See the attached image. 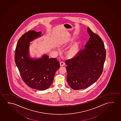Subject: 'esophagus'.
Returning a JSON list of instances; mask_svg holds the SVG:
<instances>
[{"mask_svg":"<svg viewBox=\"0 0 121 121\" xmlns=\"http://www.w3.org/2000/svg\"><path fill=\"white\" fill-rule=\"evenodd\" d=\"M60 65L61 66H63L64 65H65V62L63 61H61L60 62Z\"/></svg>","mask_w":121,"mask_h":121,"instance_id":"1","label":"esophagus"}]
</instances>
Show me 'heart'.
<instances>
[{"label":"heart","instance_id":"heart-1","mask_svg":"<svg viewBox=\"0 0 121 121\" xmlns=\"http://www.w3.org/2000/svg\"><path fill=\"white\" fill-rule=\"evenodd\" d=\"M78 49V47L76 46H74L71 49L70 52L71 53H74Z\"/></svg>","mask_w":121,"mask_h":121}]
</instances>
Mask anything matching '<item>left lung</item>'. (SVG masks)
Masks as SVG:
<instances>
[{
    "mask_svg": "<svg viewBox=\"0 0 121 121\" xmlns=\"http://www.w3.org/2000/svg\"><path fill=\"white\" fill-rule=\"evenodd\" d=\"M89 39L85 48L70 59L66 60L67 81L74 90L89 87L99 79L102 73L106 51L102 39L89 28Z\"/></svg>",
    "mask_w": 121,
    "mask_h": 121,
    "instance_id": "1",
    "label": "left lung"
}]
</instances>
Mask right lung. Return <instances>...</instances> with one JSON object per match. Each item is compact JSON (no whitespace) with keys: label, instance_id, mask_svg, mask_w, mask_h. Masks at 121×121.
Wrapping results in <instances>:
<instances>
[{"label":"right lung","instance_id":"obj_1","mask_svg":"<svg viewBox=\"0 0 121 121\" xmlns=\"http://www.w3.org/2000/svg\"><path fill=\"white\" fill-rule=\"evenodd\" d=\"M41 32L30 30L21 36L15 48V61L26 84L34 89L43 91L52 85L60 64L56 58H49L47 55L37 60L29 57L30 42L41 36Z\"/></svg>","mask_w":121,"mask_h":121}]
</instances>
